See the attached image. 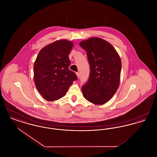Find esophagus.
<instances>
[{"mask_svg": "<svg viewBox=\"0 0 157 157\" xmlns=\"http://www.w3.org/2000/svg\"><path fill=\"white\" fill-rule=\"evenodd\" d=\"M76 76H77L78 78H79V77H80V74H79V72H76Z\"/></svg>", "mask_w": 157, "mask_h": 157, "instance_id": "34e87169", "label": "esophagus"}]
</instances>
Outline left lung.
<instances>
[{"label":"left lung","mask_w":157,"mask_h":157,"mask_svg":"<svg viewBox=\"0 0 157 157\" xmlns=\"http://www.w3.org/2000/svg\"><path fill=\"white\" fill-rule=\"evenodd\" d=\"M79 46L86 51L90 65L89 80L82 87L83 96L94 104H104L120 86V55L110 43L100 37L82 40Z\"/></svg>","instance_id":"obj_1"}]
</instances>
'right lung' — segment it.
I'll return each instance as SVG.
<instances>
[{
	"label": "right lung",
	"mask_w": 157,
	"mask_h": 157,
	"mask_svg": "<svg viewBox=\"0 0 157 157\" xmlns=\"http://www.w3.org/2000/svg\"><path fill=\"white\" fill-rule=\"evenodd\" d=\"M74 42L57 40L44 47L33 65V79L39 94L45 99L54 101L64 97L78 78L69 69V54Z\"/></svg>",
	"instance_id": "right-lung-1"
}]
</instances>
